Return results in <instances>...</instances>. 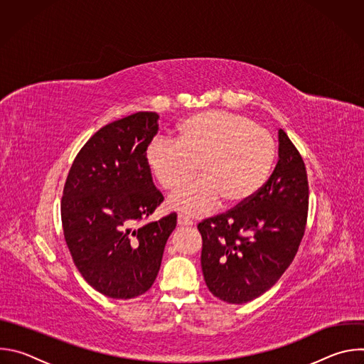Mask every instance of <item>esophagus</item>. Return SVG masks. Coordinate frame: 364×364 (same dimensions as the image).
I'll return each mask as SVG.
<instances>
[{
  "mask_svg": "<svg viewBox=\"0 0 364 364\" xmlns=\"http://www.w3.org/2000/svg\"><path fill=\"white\" fill-rule=\"evenodd\" d=\"M177 225L181 226V228H184V226H193V222H191L190 219H187L186 216L178 215V216H177Z\"/></svg>",
  "mask_w": 364,
  "mask_h": 364,
  "instance_id": "1",
  "label": "esophagus"
}]
</instances>
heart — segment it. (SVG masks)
Returning <instances> with one entry per match:
<instances>
[{
    "label": "heart",
    "instance_id": "obj_1",
    "mask_svg": "<svg viewBox=\"0 0 364 364\" xmlns=\"http://www.w3.org/2000/svg\"><path fill=\"white\" fill-rule=\"evenodd\" d=\"M277 157L272 135L250 119L228 111H205L178 125V138H154L145 163L163 188L174 190L167 204L188 218H201L220 204L236 209L267 184Z\"/></svg>",
    "mask_w": 364,
    "mask_h": 364
}]
</instances>
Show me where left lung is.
<instances>
[{"label":"left lung","mask_w":364,"mask_h":364,"mask_svg":"<svg viewBox=\"0 0 364 364\" xmlns=\"http://www.w3.org/2000/svg\"><path fill=\"white\" fill-rule=\"evenodd\" d=\"M278 164L249 203L204 219L201 269L209 291L245 304L272 288L302 240L308 212L305 164L288 135L278 131Z\"/></svg>","instance_id":"1"}]
</instances>
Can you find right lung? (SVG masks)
Instances as JSON below:
<instances>
[{
  "instance_id": "add662e5",
  "label": "right lung",
  "mask_w": 364,
  "mask_h": 364,
  "mask_svg": "<svg viewBox=\"0 0 364 364\" xmlns=\"http://www.w3.org/2000/svg\"><path fill=\"white\" fill-rule=\"evenodd\" d=\"M159 115L136 112L100 128L76 155L62 197L63 233L73 262L97 292L129 299L159 275L177 215L135 228L163 203L145 163Z\"/></svg>"
}]
</instances>
